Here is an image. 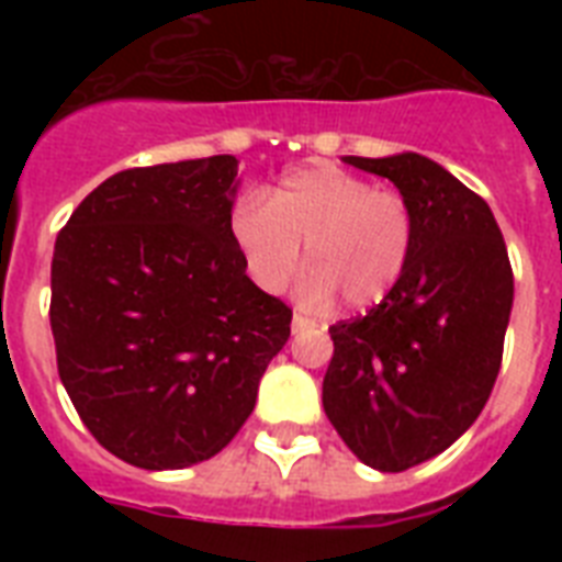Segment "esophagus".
<instances>
[{
    "label": "esophagus",
    "mask_w": 562,
    "mask_h": 562,
    "mask_svg": "<svg viewBox=\"0 0 562 562\" xmlns=\"http://www.w3.org/2000/svg\"><path fill=\"white\" fill-rule=\"evenodd\" d=\"M312 326H315V321H308L306 315L294 312V321H291V329H294V333H306V329H312Z\"/></svg>",
    "instance_id": "obj_1"
}]
</instances>
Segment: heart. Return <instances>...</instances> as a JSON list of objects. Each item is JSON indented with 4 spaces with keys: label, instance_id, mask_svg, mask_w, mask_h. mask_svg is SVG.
Listing matches in <instances>:
<instances>
[{
    "label": "heart",
    "instance_id": "obj_1",
    "mask_svg": "<svg viewBox=\"0 0 562 562\" xmlns=\"http://www.w3.org/2000/svg\"><path fill=\"white\" fill-rule=\"evenodd\" d=\"M227 224L250 280L268 294L289 285L306 241L315 265L300 280V297L308 306H326L335 294L352 308L379 306L402 282L417 245L405 194L335 166L285 171L268 198L236 194Z\"/></svg>",
    "mask_w": 562,
    "mask_h": 562
}]
</instances>
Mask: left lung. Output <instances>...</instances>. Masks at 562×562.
<instances>
[{
  "instance_id": "obj_1",
  "label": "left lung",
  "mask_w": 562,
  "mask_h": 562,
  "mask_svg": "<svg viewBox=\"0 0 562 562\" xmlns=\"http://www.w3.org/2000/svg\"><path fill=\"white\" fill-rule=\"evenodd\" d=\"M344 160L408 198L417 245L391 297L329 326L324 411L359 461L402 472L449 449L487 405L514 268L487 201L443 166L419 154Z\"/></svg>"
}]
</instances>
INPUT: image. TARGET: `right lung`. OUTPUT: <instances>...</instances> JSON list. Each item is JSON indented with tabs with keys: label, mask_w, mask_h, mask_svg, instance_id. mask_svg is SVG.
Listing matches in <instances>:
<instances>
[{
	"label": "right lung",
	"mask_w": 562,
	"mask_h": 562,
	"mask_svg": "<svg viewBox=\"0 0 562 562\" xmlns=\"http://www.w3.org/2000/svg\"><path fill=\"white\" fill-rule=\"evenodd\" d=\"M236 175L233 154L125 169L57 233V373L90 435L143 470L218 454L291 335L229 236Z\"/></svg>",
	"instance_id": "1"
}]
</instances>
